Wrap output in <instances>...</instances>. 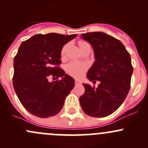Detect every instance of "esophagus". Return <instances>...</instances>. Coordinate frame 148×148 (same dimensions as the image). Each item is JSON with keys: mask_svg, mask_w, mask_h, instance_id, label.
<instances>
[{"mask_svg": "<svg viewBox=\"0 0 148 148\" xmlns=\"http://www.w3.org/2000/svg\"><path fill=\"white\" fill-rule=\"evenodd\" d=\"M75 84H82V82L79 81V80H78V79H76Z\"/></svg>", "mask_w": 148, "mask_h": 148, "instance_id": "34e87169", "label": "esophagus"}]
</instances>
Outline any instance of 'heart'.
<instances>
[{
    "instance_id": "heart-1",
    "label": "heart",
    "mask_w": 148,
    "mask_h": 148,
    "mask_svg": "<svg viewBox=\"0 0 148 148\" xmlns=\"http://www.w3.org/2000/svg\"><path fill=\"white\" fill-rule=\"evenodd\" d=\"M85 44H86V43L84 42V41H80L79 43V45L80 48H81ZM67 47H68V45H65L62 48V51H61V57L62 59H64L65 58ZM86 69H87V65L86 64L81 62H78V61H73V62H71L66 66V70L67 73L69 75L76 77V78H80L81 77H82L84 73L86 71Z\"/></svg>"
}]
</instances>
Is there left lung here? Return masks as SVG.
Returning a JSON list of instances; mask_svg holds the SVG:
<instances>
[{"label":"left lung","instance_id":"1","mask_svg":"<svg viewBox=\"0 0 148 148\" xmlns=\"http://www.w3.org/2000/svg\"><path fill=\"white\" fill-rule=\"evenodd\" d=\"M81 38L92 46L95 61L86 77L98 87L83 84L80 105L87 115L104 117L112 114L127 97L133 72L130 55L120 41L103 32L86 33Z\"/></svg>","mask_w":148,"mask_h":148}]
</instances>
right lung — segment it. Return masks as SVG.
<instances>
[{
    "label": "right lung",
    "mask_w": 148,
    "mask_h": 148,
    "mask_svg": "<svg viewBox=\"0 0 148 148\" xmlns=\"http://www.w3.org/2000/svg\"><path fill=\"white\" fill-rule=\"evenodd\" d=\"M77 34L56 33L36 34L23 41L13 60V87L26 110L34 115L46 118L60 112L74 79L56 66L62 63L61 51ZM60 77L48 82L49 76Z\"/></svg>",
    "instance_id": "obj_1"
}]
</instances>
